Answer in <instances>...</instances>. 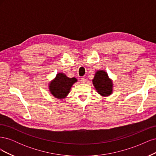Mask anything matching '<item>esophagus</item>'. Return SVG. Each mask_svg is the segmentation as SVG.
<instances>
[{"label":"esophagus","mask_w":156,"mask_h":156,"mask_svg":"<svg viewBox=\"0 0 156 156\" xmlns=\"http://www.w3.org/2000/svg\"><path fill=\"white\" fill-rule=\"evenodd\" d=\"M86 82V79L84 78V77H81V83H84Z\"/></svg>","instance_id":"obj_1"}]
</instances>
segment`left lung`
Here are the masks:
<instances>
[{
    "mask_svg": "<svg viewBox=\"0 0 156 156\" xmlns=\"http://www.w3.org/2000/svg\"><path fill=\"white\" fill-rule=\"evenodd\" d=\"M94 87L102 96H108L112 92V82L105 71H97L92 80Z\"/></svg>",
    "mask_w": 156,
    "mask_h": 156,
    "instance_id": "obj_1",
    "label": "left lung"
}]
</instances>
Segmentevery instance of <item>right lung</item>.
<instances>
[{"mask_svg":"<svg viewBox=\"0 0 156 156\" xmlns=\"http://www.w3.org/2000/svg\"><path fill=\"white\" fill-rule=\"evenodd\" d=\"M77 81L76 78H69L64 73H59L50 83L49 91L56 98H64L69 94L73 84Z\"/></svg>","mask_w":156,"mask_h":156,"instance_id":"obj_1","label":"right lung"}]
</instances>
